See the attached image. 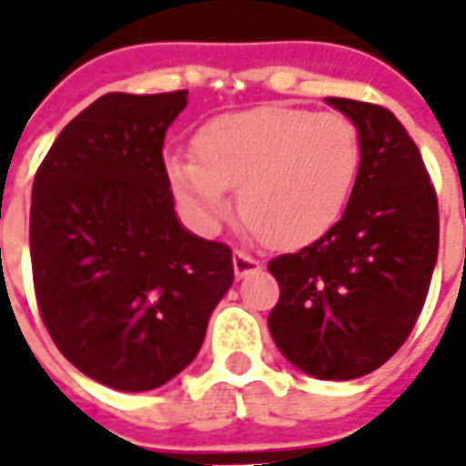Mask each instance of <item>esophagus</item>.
<instances>
[{"label":"esophagus","mask_w":466,"mask_h":466,"mask_svg":"<svg viewBox=\"0 0 466 466\" xmlns=\"http://www.w3.org/2000/svg\"><path fill=\"white\" fill-rule=\"evenodd\" d=\"M261 269V261L257 257H251V254H246V251H236L233 254V272H236V278H246V275H251V272H259Z\"/></svg>","instance_id":"obj_1"}]
</instances>
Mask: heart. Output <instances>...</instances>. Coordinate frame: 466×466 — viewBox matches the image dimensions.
Here are the masks:
<instances>
[{
    "label": "heart",
    "instance_id": "1",
    "mask_svg": "<svg viewBox=\"0 0 466 466\" xmlns=\"http://www.w3.org/2000/svg\"><path fill=\"white\" fill-rule=\"evenodd\" d=\"M197 155H166L188 218L215 228L233 207L272 246H306L342 220L360 176V137L342 114L261 103L209 118Z\"/></svg>",
    "mask_w": 466,
    "mask_h": 466
}]
</instances>
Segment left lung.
I'll return each mask as SVG.
<instances>
[{
	"instance_id": "1",
	"label": "left lung",
	"mask_w": 466,
	"mask_h": 466,
	"mask_svg": "<svg viewBox=\"0 0 466 466\" xmlns=\"http://www.w3.org/2000/svg\"><path fill=\"white\" fill-rule=\"evenodd\" d=\"M355 124L360 176L342 220L267 267L279 285L269 331L303 373L360 379L410 337L439 257V202L420 150L391 111L327 98Z\"/></svg>"
}]
</instances>
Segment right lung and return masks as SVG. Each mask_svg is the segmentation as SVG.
I'll list each match as a JSON object with an SVG mask.
<instances>
[{
	"instance_id": "obj_1",
	"label": "right lung",
	"mask_w": 466,
	"mask_h": 466,
	"mask_svg": "<svg viewBox=\"0 0 466 466\" xmlns=\"http://www.w3.org/2000/svg\"><path fill=\"white\" fill-rule=\"evenodd\" d=\"M187 90L108 93L56 137L33 181L38 309L75 368L118 391L168 384L197 358L233 285L225 243L173 209L163 139Z\"/></svg>"
}]
</instances>
